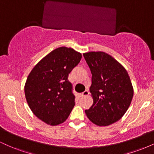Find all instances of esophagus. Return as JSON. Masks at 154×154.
Instances as JSON below:
<instances>
[{
	"label": "esophagus",
	"mask_w": 154,
	"mask_h": 154,
	"mask_svg": "<svg viewBox=\"0 0 154 154\" xmlns=\"http://www.w3.org/2000/svg\"><path fill=\"white\" fill-rule=\"evenodd\" d=\"M89 95V91H87V90H86V91H85L84 92H83V93H81V96H82V97L87 96V95Z\"/></svg>",
	"instance_id": "1"
}]
</instances>
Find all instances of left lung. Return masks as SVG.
I'll use <instances>...</instances> for the list:
<instances>
[{
  "instance_id": "obj_1",
  "label": "left lung",
  "mask_w": 154,
  "mask_h": 154,
  "mask_svg": "<svg viewBox=\"0 0 154 154\" xmlns=\"http://www.w3.org/2000/svg\"><path fill=\"white\" fill-rule=\"evenodd\" d=\"M92 74L90 92L93 103L85 110L95 125L109 126L119 121L128 111L133 97V87L125 68L103 51L83 54Z\"/></svg>"
}]
</instances>
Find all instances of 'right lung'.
I'll return each mask as SVG.
<instances>
[{"label": "right lung", "instance_id": "add662e5", "mask_svg": "<svg viewBox=\"0 0 154 154\" xmlns=\"http://www.w3.org/2000/svg\"><path fill=\"white\" fill-rule=\"evenodd\" d=\"M82 59L72 48L60 47L32 69L24 85L28 106L38 119L55 126L64 122L75 105L68 75Z\"/></svg>", "mask_w": 154, "mask_h": 154}]
</instances>
